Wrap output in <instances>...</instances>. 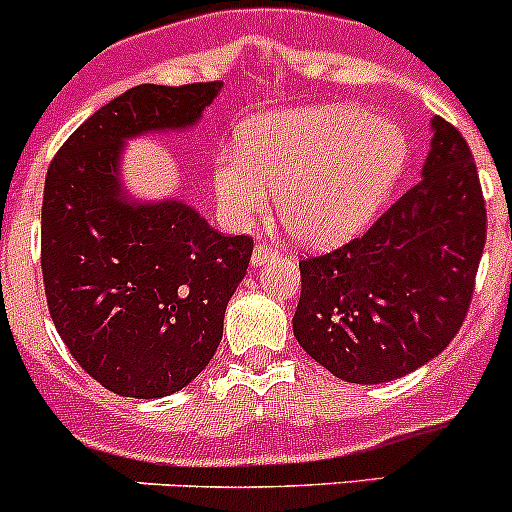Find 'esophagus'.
<instances>
[{
  "label": "esophagus",
  "instance_id": "1",
  "mask_svg": "<svg viewBox=\"0 0 512 512\" xmlns=\"http://www.w3.org/2000/svg\"><path fill=\"white\" fill-rule=\"evenodd\" d=\"M275 255H277V252L272 250V247H267V245H255V250H252V265H257V267L267 265V262L275 260Z\"/></svg>",
  "mask_w": 512,
  "mask_h": 512
}]
</instances>
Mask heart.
<instances>
[{
	"label": "heart",
	"instance_id": "b5f03b06",
	"mask_svg": "<svg viewBox=\"0 0 512 512\" xmlns=\"http://www.w3.org/2000/svg\"><path fill=\"white\" fill-rule=\"evenodd\" d=\"M409 160L396 123L361 106L327 103L262 113L237 131V151H220L213 188L232 225L270 205L299 242L334 247L371 223Z\"/></svg>",
	"mask_w": 512,
	"mask_h": 512
}]
</instances>
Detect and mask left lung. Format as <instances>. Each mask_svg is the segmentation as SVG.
Returning <instances> with one entry per match:
<instances>
[{
    "label": "left lung",
    "mask_w": 512,
    "mask_h": 512,
    "mask_svg": "<svg viewBox=\"0 0 512 512\" xmlns=\"http://www.w3.org/2000/svg\"><path fill=\"white\" fill-rule=\"evenodd\" d=\"M421 180L361 237L299 262V347L349 384L401 379L451 344L466 319L485 245L471 148L431 118Z\"/></svg>",
    "instance_id": "8db88e82"
}]
</instances>
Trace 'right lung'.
Segmentation results:
<instances>
[{"mask_svg":"<svg viewBox=\"0 0 512 512\" xmlns=\"http://www.w3.org/2000/svg\"><path fill=\"white\" fill-rule=\"evenodd\" d=\"M220 89H128L71 133L46 173L49 314L81 369L118 396L160 399L188 386L213 359L250 265V237L220 235L185 200H141L123 183L128 141L190 131Z\"/></svg>","mask_w":512,"mask_h":512,"instance_id":"obj_1","label":"right lung"}]
</instances>
